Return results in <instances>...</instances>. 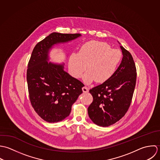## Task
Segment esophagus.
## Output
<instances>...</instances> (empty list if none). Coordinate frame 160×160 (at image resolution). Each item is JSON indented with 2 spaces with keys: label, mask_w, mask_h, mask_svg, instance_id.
<instances>
[{
  "label": "esophagus",
  "mask_w": 160,
  "mask_h": 160,
  "mask_svg": "<svg viewBox=\"0 0 160 160\" xmlns=\"http://www.w3.org/2000/svg\"><path fill=\"white\" fill-rule=\"evenodd\" d=\"M82 90H83V93H88L89 92V90L87 87H83L82 88Z\"/></svg>",
  "instance_id": "obj_1"
}]
</instances>
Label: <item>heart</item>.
I'll return each instance as SVG.
<instances>
[{
	"label": "heart",
	"instance_id": "b5f03b06",
	"mask_svg": "<svg viewBox=\"0 0 160 160\" xmlns=\"http://www.w3.org/2000/svg\"><path fill=\"white\" fill-rule=\"evenodd\" d=\"M122 52L102 41H90L84 44L78 54L70 55L69 68L75 78L81 77L83 72L88 69L83 77V82L89 84L96 80L103 83L115 73L122 60Z\"/></svg>",
	"mask_w": 160,
	"mask_h": 160
}]
</instances>
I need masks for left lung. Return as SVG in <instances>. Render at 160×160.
Wrapping results in <instances>:
<instances>
[{
  "label": "left lung",
  "mask_w": 160,
  "mask_h": 160,
  "mask_svg": "<svg viewBox=\"0 0 160 160\" xmlns=\"http://www.w3.org/2000/svg\"><path fill=\"white\" fill-rule=\"evenodd\" d=\"M120 48L123 58L114 75L89 91L93 101L88 108V116L99 126L108 127L119 121L132 101L136 83V67L131 54L123 46Z\"/></svg>",
  "instance_id": "8db88e82"
}]
</instances>
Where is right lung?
Masks as SVG:
<instances>
[{
	"label": "right lung",
	"mask_w": 160,
	"mask_h": 160,
	"mask_svg": "<svg viewBox=\"0 0 160 160\" xmlns=\"http://www.w3.org/2000/svg\"><path fill=\"white\" fill-rule=\"evenodd\" d=\"M81 36L52 32L32 50L27 73L30 99L34 111L46 122H58L68 116L84 85L64 70V63L49 62V51L54 45Z\"/></svg>",
	"instance_id": "1"
}]
</instances>
